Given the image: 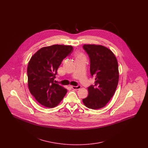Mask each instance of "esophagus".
<instances>
[{"mask_svg":"<svg viewBox=\"0 0 148 148\" xmlns=\"http://www.w3.org/2000/svg\"><path fill=\"white\" fill-rule=\"evenodd\" d=\"M70 87H71V89H73L74 90H79V89H80L81 88V86L80 85H77V86H72V85H71Z\"/></svg>","mask_w":148,"mask_h":148,"instance_id":"1","label":"esophagus"}]
</instances>
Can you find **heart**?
<instances>
[{
  "instance_id": "heart-1",
  "label": "heart",
  "mask_w": 148,
  "mask_h": 148,
  "mask_svg": "<svg viewBox=\"0 0 148 148\" xmlns=\"http://www.w3.org/2000/svg\"><path fill=\"white\" fill-rule=\"evenodd\" d=\"M74 56H75L76 59H86L84 54L82 52H77Z\"/></svg>"
}]
</instances>
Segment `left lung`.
<instances>
[{
    "mask_svg": "<svg viewBox=\"0 0 148 148\" xmlns=\"http://www.w3.org/2000/svg\"><path fill=\"white\" fill-rule=\"evenodd\" d=\"M83 48L89 56L90 71L95 82L88 88V96L83 99V103L92 109L102 108L113 97L118 86V61L113 52L104 46L85 44Z\"/></svg>",
    "mask_w": 148,
    "mask_h": 148,
    "instance_id": "left-lung-1",
    "label": "left lung"
}]
</instances>
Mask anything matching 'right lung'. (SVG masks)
I'll return each mask as SVG.
<instances>
[{"label": "right lung", "mask_w": 148, "mask_h": 148, "mask_svg": "<svg viewBox=\"0 0 148 148\" xmlns=\"http://www.w3.org/2000/svg\"><path fill=\"white\" fill-rule=\"evenodd\" d=\"M73 51L71 45H53L42 48L32 56L27 68L28 85L31 94L47 108L58 106L67 90L54 83L62 60Z\"/></svg>", "instance_id": "1"}]
</instances>
